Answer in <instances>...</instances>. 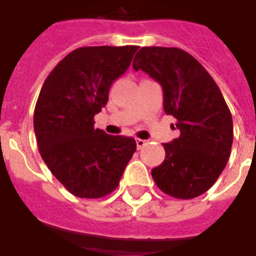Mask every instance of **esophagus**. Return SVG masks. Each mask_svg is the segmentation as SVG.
Masks as SVG:
<instances>
[{
	"label": "esophagus",
	"instance_id": "34e87169",
	"mask_svg": "<svg viewBox=\"0 0 256 256\" xmlns=\"http://www.w3.org/2000/svg\"><path fill=\"white\" fill-rule=\"evenodd\" d=\"M136 144H137V148L140 150V148H142L144 146H147V142H146V140H142V138H136Z\"/></svg>",
	"mask_w": 256,
	"mask_h": 256
}]
</instances>
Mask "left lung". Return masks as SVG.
<instances>
[{
    "label": "left lung",
    "instance_id": "8db88e82",
    "mask_svg": "<svg viewBox=\"0 0 256 256\" xmlns=\"http://www.w3.org/2000/svg\"><path fill=\"white\" fill-rule=\"evenodd\" d=\"M158 81L164 110L176 119L180 134L165 142V160L151 175L176 199H194L214 185L230 158L232 118L223 94L194 56L178 48H142L133 60Z\"/></svg>",
    "mask_w": 256,
    "mask_h": 256
}]
</instances>
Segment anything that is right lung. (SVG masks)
Here are the masks:
<instances>
[{
  "label": "right lung",
  "instance_id": "1",
  "mask_svg": "<svg viewBox=\"0 0 256 256\" xmlns=\"http://www.w3.org/2000/svg\"><path fill=\"white\" fill-rule=\"evenodd\" d=\"M137 46L76 48L52 70L33 114L38 147L48 170L77 198L98 199L119 185L136 140L94 128L114 80Z\"/></svg>",
  "mask_w": 256,
  "mask_h": 256
}]
</instances>
